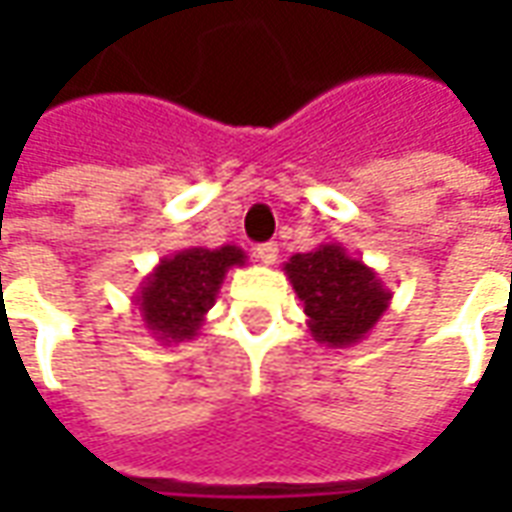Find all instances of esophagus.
<instances>
[{"mask_svg": "<svg viewBox=\"0 0 512 512\" xmlns=\"http://www.w3.org/2000/svg\"><path fill=\"white\" fill-rule=\"evenodd\" d=\"M255 255H257V260L263 263V266H274V263H277V257H279L277 241H268V244H260L255 249Z\"/></svg>", "mask_w": 512, "mask_h": 512, "instance_id": "1", "label": "esophagus"}]
</instances>
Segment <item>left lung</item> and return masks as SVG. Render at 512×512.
<instances>
[{"label": "left lung", "mask_w": 512, "mask_h": 512, "mask_svg": "<svg viewBox=\"0 0 512 512\" xmlns=\"http://www.w3.org/2000/svg\"><path fill=\"white\" fill-rule=\"evenodd\" d=\"M282 271L304 304L312 340L329 348L365 340L392 301L376 271L348 255L343 244H321L293 255Z\"/></svg>", "instance_id": "1"}]
</instances>
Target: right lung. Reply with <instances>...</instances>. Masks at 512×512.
I'll return each instance as SVG.
<instances>
[{
  "instance_id": "right-lung-1",
  "label": "right lung",
  "mask_w": 512,
  "mask_h": 512,
  "mask_svg": "<svg viewBox=\"0 0 512 512\" xmlns=\"http://www.w3.org/2000/svg\"><path fill=\"white\" fill-rule=\"evenodd\" d=\"M244 263L246 252L233 244L219 249L189 246L161 257L158 266L139 282L134 296L147 332L164 345L194 340L208 310L216 304L227 271Z\"/></svg>"
}]
</instances>
